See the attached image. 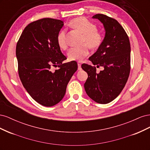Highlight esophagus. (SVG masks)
Here are the masks:
<instances>
[{
  "label": "esophagus",
  "instance_id": "esophagus-1",
  "mask_svg": "<svg viewBox=\"0 0 150 150\" xmlns=\"http://www.w3.org/2000/svg\"><path fill=\"white\" fill-rule=\"evenodd\" d=\"M78 70H79V71H80V70L82 69V68H81V65L80 63H78Z\"/></svg>",
  "mask_w": 150,
  "mask_h": 150
}]
</instances>
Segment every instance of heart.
<instances>
[{"label":"heart","instance_id":"b5f03b06","mask_svg":"<svg viewBox=\"0 0 150 150\" xmlns=\"http://www.w3.org/2000/svg\"><path fill=\"white\" fill-rule=\"evenodd\" d=\"M71 28L79 32L82 35L81 39V46L72 47L67 52V57L69 61H81L89 53V48L96 50L101 46L103 41L102 34L98 30L97 27L86 18L79 17L71 21ZM58 46L62 50L67 48V33L62 29L57 35Z\"/></svg>","mask_w":150,"mask_h":150}]
</instances>
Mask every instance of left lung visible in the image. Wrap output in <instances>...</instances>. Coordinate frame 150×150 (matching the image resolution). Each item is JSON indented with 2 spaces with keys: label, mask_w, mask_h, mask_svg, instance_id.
Masks as SVG:
<instances>
[{
  "label": "left lung",
  "mask_w": 150,
  "mask_h": 150,
  "mask_svg": "<svg viewBox=\"0 0 150 150\" xmlns=\"http://www.w3.org/2000/svg\"><path fill=\"white\" fill-rule=\"evenodd\" d=\"M103 24L106 31L101 46L89 58L93 65L103 67L99 73L96 68L81 65L88 73L84 89L88 96L99 104H107L118 96L128 81L130 72L131 47L128 35L113 18L98 13L93 16Z\"/></svg>",
  "instance_id": "1"
}]
</instances>
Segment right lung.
I'll use <instances>...</instances> for the list:
<instances>
[{
  "instance_id": "obj_1",
  "label": "right lung",
  "mask_w": 150,
  "mask_h": 150,
  "mask_svg": "<svg viewBox=\"0 0 150 150\" xmlns=\"http://www.w3.org/2000/svg\"><path fill=\"white\" fill-rule=\"evenodd\" d=\"M64 25L61 20L44 18L24 29L16 46L18 72L24 88L42 106L56 105L64 98L67 85L78 69L75 61L66 59L57 43ZM52 67H58L53 71Z\"/></svg>"
}]
</instances>
